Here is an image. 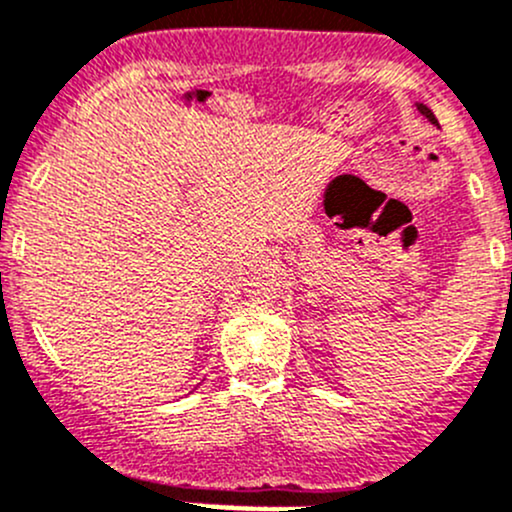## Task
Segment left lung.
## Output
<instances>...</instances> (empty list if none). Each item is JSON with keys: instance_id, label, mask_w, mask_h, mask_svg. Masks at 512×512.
Segmentation results:
<instances>
[{"instance_id": "8db88e82", "label": "left lung", "mask_w": 512, "mask_h": 512, "mask_svg": "<svg viewBox=\"0 0 512 512\" xmlns=\"http://www.w3.org/2000/svg\"><path fill=\"white\" fill-rule=\"evenodd\" d=\"M417 110H419V112H422V115H424V117H427V120H429V122H432V125H437V117H434V112H432V110H429V107H427V105H422V102H417Z\"/></svg>"}]
</instances>
